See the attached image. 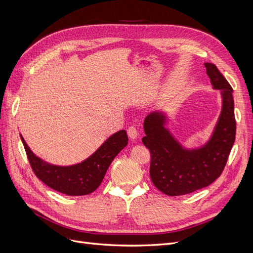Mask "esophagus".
I'll return each instance as SVG.
<instances>
[{
	"mask_svg": "<svg viewBox=\"0 0 253 253\" xmlns=\"http://www.w3.org/2000/svg\"><path fill=\"white\" fill-rule=\"evenodd\" d=\"M127 133H128V136L131 138V140H135V138L137 137V129L134 125L132 126H129L128 129H127Z\"/></svg>",
	"mask_w": 253,
	"mask_h": 253,
	"instance_id": "1",
	"label": "esophagus"
}]
</instances>
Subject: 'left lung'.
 <instances>
[{
    "mask_svg": "<svg viewBox=\"0 0 253 253\" xmlns=\"http://www.w3.org/2000/svg\"><path fill=\"white\" fill-rule=\"evenodd\" d=\"M210 82L221 91L222 112L209 142L202 148H182L164 127L165 116L152 112L144 121L143 144L150 151V177L170 197L191 193L209 186L222 174L235 140L233 89L212 63L204 64Z\"/></svg>",
    "mask_w": 253,
    "mask_h": 253,
    "instance_id": "obj_1",
    "label": "left lung"
}]
</instances>
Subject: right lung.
I'll return each instance as SVG.
<instances>
[{"instance_id":"right-lung-1","label":"right lung","mask_w":253,"mask_h":253,"mask_svg":"<svg viewBox=\"0 0 253 253\" xmlns=\"http://www.w3.org/2000/svg\"><path fill=\"white\" fill-rule=\"evenodd\" d=\"M29 164L36 176L53 190L67 195H85L99 187L118 153L128 143L125 130L111 135L90 158L68 167L50 165L36 157L21 136Z\"/></svg>"}]
</instances>
